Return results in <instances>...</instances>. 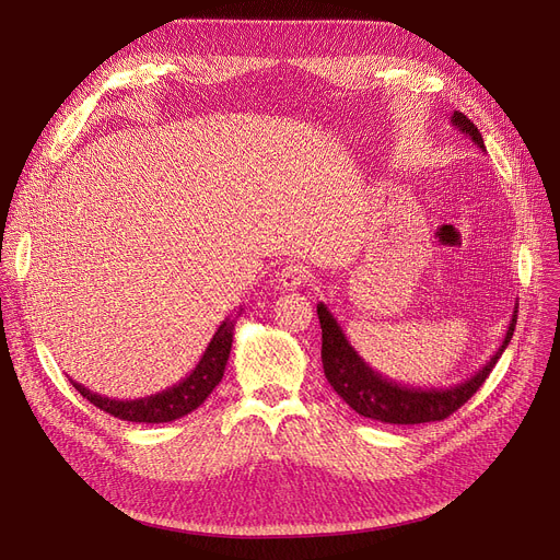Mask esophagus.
<instances>
[{
  "instance_id": "1",
  "label": "esophagus",
  "mask_w": 560,
  "mask_h": 560,
  "mask_svg": "<svg viewBox=\"0 0 560 560\" xmlns=\"http://www.w3.org/2000/svg\"><path fill=\"white\" fill-rule=\"evenodd\" d=\"M306 279H308V270L300 262H288V265H283L281 272H279V283L285 290H295V288L304 285Z\"/></svg>"
}]
</instances>
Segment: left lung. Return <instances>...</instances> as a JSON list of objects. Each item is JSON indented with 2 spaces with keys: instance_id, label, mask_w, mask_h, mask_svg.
<instances>
[{
  "instance_id": "left-lung-1",
  "label": "left lung",
  "mask_w": 560,
  "mask_h": 560,
  "mask_svg": "<svg viewBox=\"0 0 560 560\" xmlns=\"http://www.w3.org/2000/svg\"><path fill=\"white\" fill-rule=\"evenodd\" d=\"M452 127L472 140L481 152H486L479 129L463 113L454 110ZM317 317L322 327V365H325V374L331 388L363 418L386 424H422L450 418L454 410H458L483 386V381L488 378L494 363L504 354V349L513 338L517 306L513 311L509 331L502 345L490 357V361L479 372L450 388H416L386 378L359 357V351L351 347L345 331L340 329L338 319L322 302L317 304Z\"/></svg>"
}]
</instances>
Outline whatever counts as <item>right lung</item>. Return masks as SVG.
<instances>
[{"instance_id": "1", "label": "right lung", "mask_w": 560, "mask_h": 560, "mask_svg": "<svg viewBox=\"0 0 560 560\" xmlns=\"http://www.w3.org/2000/svg\"><path fill=\"white\" fill-rule=\"evenodd\" d=\"M243 308L238 311V315ZM235 315V317H238ZM235 317H226L222 325L218 327L215 336L211 338L209 347L201 354L199 363L195 370L182 378L179 384L165 388L156 395L150 397H140V399H108L102 397L93 390L83 388L77 381L70 378V384L88 399L95 404L97 408L106 410L113 418H120L127 422H147V424H161V422H172L188 416L190 410L201 406L213 393V388L220 384L224 376V368L229 361V351L233 342V327H235Z\"/></svg>"}]
</instances>
